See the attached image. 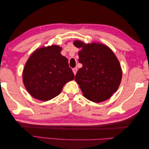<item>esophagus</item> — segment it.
Returning a JSON list of instances; mask_svg holds the SVG:
<instances>
[{
    "mask_svg": "<svg viewBox=\"0 0 149 149\" xmlns=\"http://www.w3.org/2000/svg\"><path fill=\"white\" fill-rule=\"evenodd\" d=\"M77 71H78V69L76 68H74L73 69V73L74 75L76 74V73H77Z\"/></svg>",
    "mask_w": 149,
    "mask_h": 149,
    "instance_id": "1",
    "label": "esophagus"
}]
</instances>
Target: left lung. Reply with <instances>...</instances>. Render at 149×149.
<instances>
[{"label": "left lung", "mask_w": 149, "mask_h": 149, "mask_svg": "<svg viewBox=\"0 0 149 149\" xmlns=\"http://www.w3.org/2000/svg\"><path fill=\"white\" fill-rule=\"evenodd\" d=\"M74 45L81 48L79 62L83 65L75 81L88 100L100 102L109 99L118 90L122 79V69L118 58L104 44H85L76 40Z\"/></svg>", "instance_id": "obj_1"}]
</instances>
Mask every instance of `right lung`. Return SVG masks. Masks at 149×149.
<instances>
[{
    "label": "right lung",
    "mask_w": 149,
    "mask_h": 149,
    "mask_svg": "<svg viewBox=\"0 0 149 149\" xmlns=\"http://www.w3.org/2000/svg\"><path fill=\"white\" fill-rule=\"evenodd\" d=\"M58 45L40 48L31 54L23 71V82L30 95L47 101L59 95L65 84L74 79L68 60Z\"/></svg>",
    "instance_id": "obj_1"
}]
</instances>
